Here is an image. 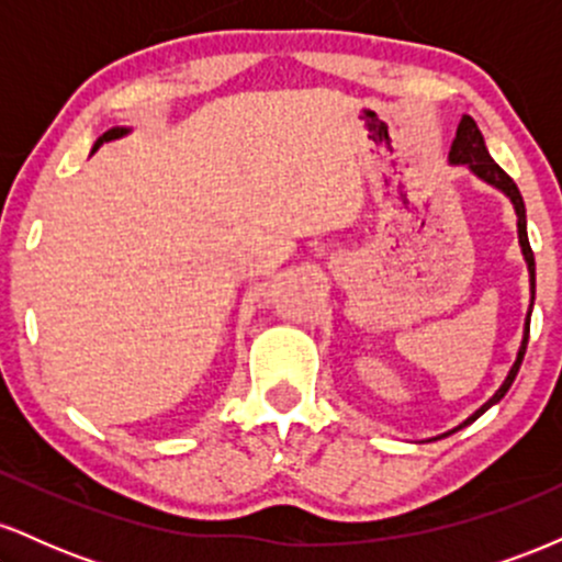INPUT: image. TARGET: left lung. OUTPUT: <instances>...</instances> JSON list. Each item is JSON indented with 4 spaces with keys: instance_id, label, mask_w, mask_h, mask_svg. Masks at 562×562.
<instances>
[{
    "instance_id": "1",
    "label": "left lung",
    "mask_w": 562,
    "mask_h": 562,
    "mask_svg": "<svg viewBox=\"0 0 562 562\" xmlns=\"http://www.w3.org/2000/svg\"><path fill=\"white\" fill-rule=\"evenodd\" d=\"M449 164L451 166H465V169L473 173V177H479L481 182H486L488 187H494V190H499L502 195H505L509 203H513L515 216H518V245H520V254H524V261H526V267H528V290H531V301H528V312H526V322H524V338H520L518 353H515V362H513V367H509L507 378L502 380V385L494 391V396L488 398V402H483L479 409H475L473 415L468 417V420H462L460 425H457V428H451V430H447V434H441V436H436V438L457 434V430H460V428H465V425H470L473 420H479L483 412L492 409V406L499 402V398L509 391V385H513V380H515V375H518V370H520V362H524V353H526V346H528V327H531L533 293H537V274H533L537 263H533L531 245H528L524 195H520L518 184H515L513 179H509L507 173L499 169V164H496V160L488 156L486 142H483L481 128L475 126V121L470 119V115H462L460 126H457V137H454V142H451V150H449ZM436 438H428V441H436Z\"/></svg>"
}]
</instances>
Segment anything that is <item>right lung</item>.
<instances>
[{"instance_id": "obj_1", "label": "right lung", "mask_w": 562, "mask_h": 562, "mask_svg": "<svg viewBox=\"0 0 562 562\" xmlns=\"http://www.w3.org/2000/svg\"><path fill=\"white\" fill-rule=\"evenodd\" d=\"M126 134H132V128H128V126H113V128H108V132H105V134H102V137H97V142H94V147H92V153H97V150H100V145H105V142L121 139V137H126Z\"/></svg>"}]
</instances>
